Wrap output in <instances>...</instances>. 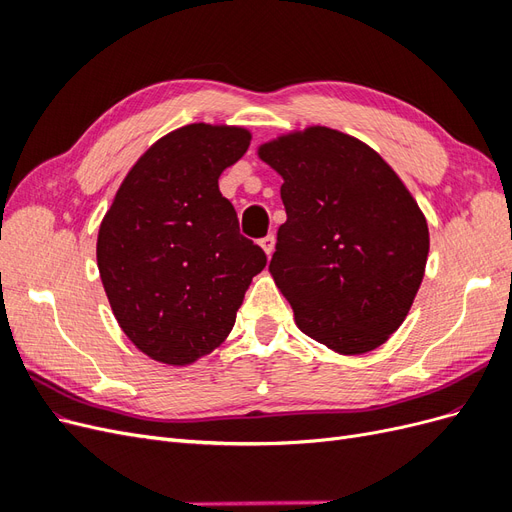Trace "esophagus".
Listing matches in <instances>:
<instances>
[{"mask_svg": "<svg viewBox=\"0 0 512 512\" xmlns=\"http://www.w3.org/2000/svg\"><path fill=\"white\" fill-rule=\"evenodd\" d=\"M260 245H262V250L267 252V256H271L273 254V247H275V235H273V232H269L267 237H262Z\"/></svg>", "mask_w": 512, "mask_h": 512, "instance_id": "esophagus-1", "label": "esophagus"}]
</instances>
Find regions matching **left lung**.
Segmentation results:
<instances>
[{
  "mask_svg": "<svg viewBox=\"0 0 512 512\" xmlns=\"http://www.w3.org/2000/svg\"><path fill=\"white\" fill-rule=\"evenodd\" d=\"M258 156L284 177L269 271L299 329L342 354L378 348L423 282L425 215L374 149L337 130L282 136Z\"/></svg>",
  "mask_w": 512,
  "mask_h": 512,
  "instance_id": "obj_1",
  "label": "left lung"
}]
</instances>
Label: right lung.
Segmentation results:
<instances>
[{"label":"right lung","mask_w":512,"mask_h":512,"mask_svg":"<svg viewBox=\"0 0 512 512\" xmlns=\"http://www.w3.org/2000/svg\"><path fill=\"white\" fill-rule=\"evenodd\" d=\"M250 138L207 123L166 134L132 166L104 215L98 269L106 297L123 333L151 359L188 365L218 348L267 265L218 185Z\"/></svg>","instance_id":"obj_1"}]
</instances>
